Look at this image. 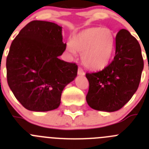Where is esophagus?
Segmentation results:
<instances>
[{
    "label": "esophagus",
    "mask_w": 149,
    "mask_h": 149,
    "mask_svg": "<svg viewBox=\"0 0 149 149\" xmlns=\"http://www.w3.org/2000/svg\"><path fill=\"white\" fill-rule=\"evenodd\" d=\"M78 74L80 75V76H84V71L81 67H79V68H78Z\"/></svg>",
    "instance_id": "esophagus-1"
}]
</instances>
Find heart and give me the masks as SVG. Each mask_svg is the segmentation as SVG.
<instances>
[{"label": "heart", "instance_id": "1", "mask_svg": "<svg viewBox=\"0 0 149 149\" xmlns=\"http://www.w3.org/2000/svg\"><path fill=\"white\" fill-rule=\"evenodd\" d=\"M115 36L107 27H91L73 36L68 46L69 52L82 53L81 61L86 68L93 70L107 66L113 57Z\"/></svg>", "mask_w": 149, "mask_h": 149}]
</instances>
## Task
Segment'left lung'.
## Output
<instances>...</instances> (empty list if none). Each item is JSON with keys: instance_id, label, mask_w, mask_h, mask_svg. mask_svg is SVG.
<instances>
[{"instance_id": "1", "label": "left lung", "mask_w": 149, "mask_h": 149, "mask_svg": "<svg viewBox=\"0 0 149 149\" xmlns=\"http://www.w3.org/2000/svg\"><path fill=\"white\" fill-rule=\"evenodd\" d=\"M144 62L137 40L126 29L116 36L113 61L96 73H87L89 90L86 100L91 108L113 112L120 110L133 96L141 79Z\"/></svg>"}]
</instances>
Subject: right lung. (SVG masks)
Wrapping results in <instances>:
<instances>
[{
    "label": "right lung",
    "instance_id": "add662e5",
    "mask_svg": "<svg viewBox=\"0 0 149 149\" xmlns=\"http://www.w3.org/2000/svg\"><path fill=\"white\" fill-rule=\"evenodd\" d=\"M62 27L33 21L21 29L6 58V77L15 98L26 109L52 111L59 106L63 89L77 76L76 63L59 59L66 49Z\"/></svg>",
    "mask_w": 149,
    "mask_h": 149
}]
</instances>
